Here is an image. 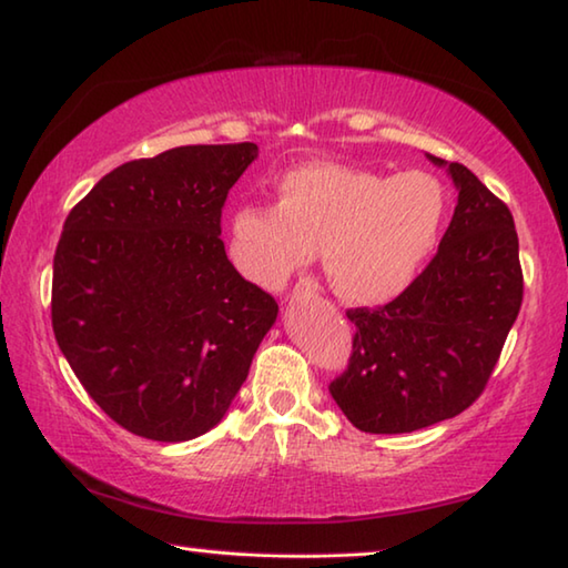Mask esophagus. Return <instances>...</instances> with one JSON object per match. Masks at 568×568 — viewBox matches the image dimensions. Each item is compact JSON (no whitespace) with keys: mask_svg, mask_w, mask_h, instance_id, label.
Masks as SVG:
<instances>
[{"mask_svg":"<svg viewBox=\"0 0 568 568\" xmlns=\"http://www.w3.org/2000/svg\"><path fill=\"white\" fill-rule=\"evenodd\" d=\"M315 291H317V285L311 281V277H303V281L295 285V295H311Z\"/></svg>","mask_w":568,"mask_h":568,"instance_id":"1","label":"esophagus"}]
</instances>
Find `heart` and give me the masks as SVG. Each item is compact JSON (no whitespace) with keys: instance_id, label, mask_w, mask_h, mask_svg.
<instances>
[{"instance_id":"1","label":"heart","mask_w":568,"mask_h":568,"mask_svg":"<svg viewBox=\"0 0 568 568\" xmlns=\"http://www.w3.org/2000/svg\"><path fill=\"white\" fill-rule=\"evenodd\" d=\"M447 213L435 176H385L345 163L313 161L275 181V205L245 203L229 219L225 255L245 281L275 291L307 263L320 265L339 297L387 303L417 275Z\"/></svg>"}]
</instances>
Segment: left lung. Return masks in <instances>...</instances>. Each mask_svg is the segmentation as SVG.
<instances>
[{
  "label": "left lung",
  "mask_w": 568,
  "mask_h": 568,
  "mask_svg": "<svg viewBox=\"0 0 568 568\" xmlns=\"http://www.w3.org/2000/svg\"><path fill=\"white\" fill-rule=\"evenodd\" d=\"M447 171L459 199L435 257L395 301L347 311L353 353L329 395L369 435L415 432L474 405L519 315L524 275L511 211L467 166Z\"/></svg>",
  "instance_id": "8db88e82"
}]
</instances>
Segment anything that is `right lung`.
<instances>
[{"mask_svg": "<svg viewBox=\"0 0 568 568\" xmlns=\"http://www.w3.org/2000/svg\"><path fill=\"white\" fill-rule=\"evenodd\" d=\"M257 146H179L106 173L64 221L51 327L89 397L131 435L185 442L219 425L277 303L233 271L229 191Z\"/></svg>", "mask_w": 568, "mask_h": 568, "instance_id": "obj_1", "label": "right lung"}]
</instances>
